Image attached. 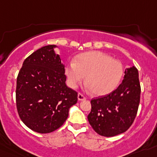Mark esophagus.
Instances as JSON below:
<instances>
[{
  "instance_id": "esophagus-1",
  "label": "esophagus",
  "mask_w": 157,
  "mask_h": 157,
  "mask_svg": "<svg viewBox=\"0 0 157 157\" xmlns=\"http://www.w3.org/2000/svg\"><path fill=\"white\" fill-rule=\"evenodd\" d=\"M78 101H84V100H86V98L82 95V94L78 93Z\"/></svg>"
}]
</instances>
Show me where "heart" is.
Listing matches in <instances>:
<instances>
[{"label":"heart","instance_id":"1","mask_svg":"<svg viewBox=\"0 0 157 157\" xmlns=\"http://www.w3.org/2000/svg\"><path fill=\"white\" fill-rule=\"evenodd\" d=\"M67 84L77 88L84 80L96 96L114 91L123 75L121 62L101 51H90L78 55L75 61L68 62L64 68Z\"/></svg>","mask_w":157,"mask_h":157}]
</instances>
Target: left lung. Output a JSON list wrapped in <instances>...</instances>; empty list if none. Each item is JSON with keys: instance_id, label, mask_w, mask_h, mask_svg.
<instances>
[{"instance_id": "8db88e82", "label": "left lung", "mask_w": 157, "mask_h": 157, "mask_svg": "<svg viewBox=\"0 0 157 157\" xmlns=\"http://www.w3.org/2000/svg\"><path fill=\"white\" fill-rule=\"evenodd\" d=\"M124 73L123 82L116 90L90 101L89 123L101 136L113 137L127 131L138 112L141 94L138 71L133 66Z\"/></svg>"}]
</instances>
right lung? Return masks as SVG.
Returning <instances> with one entry per match:
<instances>
[{"mask_svg": "<svg viewBox=\"0 0 157 157\" xmlns=\"http://www.w3.org/2000/svg\"><path fill=\"white\" fill-rule=\"evenodd\" d=\"M55 45L41 47L25 59L16 82V107L25 125L35 132L61 127L75 105L78 94L67 86L64 65Z\"/></svg>", "mask_w": 157, "mask_h": 157, "instance_id": "right-lung-1", "label": "right lung"}]
</instances>
